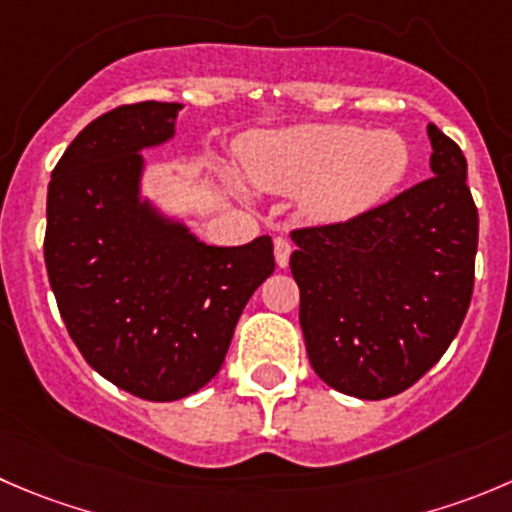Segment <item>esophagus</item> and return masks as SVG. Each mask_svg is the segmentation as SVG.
<instances>
[{"label": "esophagus", "instance_id": "esophagus-1", "mask_svg": "<svg viewBox=\"0 0 512 512\" xmlns=\"http://www.w3.org/2000/svg\"><path fill=\"white\" fill-rule=\"evenodd\" d=\"M290 252H292L290 240H285V237H275V260H277V265L287 267V262H290Z\"/></svg>", "mask_w": 512, "mask_h": 512}]
</instances>
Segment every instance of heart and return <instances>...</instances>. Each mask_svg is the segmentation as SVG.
<instances>
[{
  "instance_id": "heart-1",
  "label": "heart",
  "mask_w": 512,
  "mask_h": 512,
  "mask_svg": "<svg viewBox=\"0 0 512 512\" xmlns=\"http://www.w3.org/2000/svg\"><path fill=\"white\" fill-rule=\"evenodd\" d=\"M247 180L295 195L315 220H347L380 202L410 170V147L395 132L302 124L255 137L242 152Z\"/></svg>"
}]
</instances>
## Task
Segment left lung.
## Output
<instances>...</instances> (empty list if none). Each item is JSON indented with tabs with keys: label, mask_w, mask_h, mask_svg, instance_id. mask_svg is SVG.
Wrapping results in <instances>:
<instances>
[{
	"label": "left lung",
	"mask_w": 512,
	"mask_h": 512,
	"mask_svg": "<svg viewBox=\"0 0 512 512\" xmlns=\"http://www.w3.org/2000/svg\"><path fill=\"white\" fill-rule=\"evenodd\" d=\"M428 137L430 180L345 222L290 232L307 357L322 382L352 398L415 385L445 355L473 297L468 162L435 124Z\"/></svg>",
	"instance_id": "obj_1"
}]
</instances>
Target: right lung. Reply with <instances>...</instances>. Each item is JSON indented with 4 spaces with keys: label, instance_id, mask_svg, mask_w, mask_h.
<instances>
[{
    "label": "right lung",
    "instance_id": "1",
    "mask_svg": "<svg viewBox=\"0 0 512 512\" xmlns=\"http://www.w3.org/2000/svg\"><path fill=\"white\" fill-rule=\"evenodd\" d=\"M180 107L122 104L89 122L47 192L44 262L69 337L99 375L152 403L205 388L275 270L270 235L212 247L140 202V150L175 135Z\"/></svg>",
    "mask_w": 512,
    "mask_h": 512
}]
</instances>
